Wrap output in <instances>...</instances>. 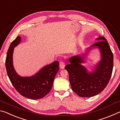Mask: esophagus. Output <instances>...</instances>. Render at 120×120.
Instances as JSON below:
<instances>
[{
    "label": "esophagus",
    "instance_id": "esophagus-1",
    "mask_svg": "<svg viewBox=\"0 0 120 120\" xmlns=\"http://www.w3.org/2000/svg\"><path fill=\"white\" fill-rule=\"evenodd\" d=\"M59 67L60 69H64L65 67V64L64 62L63 61H61L60 62V64H59Z\"/></svg>",
    "mask_w": 120,
    "mask_h": 120
}]
</instances>
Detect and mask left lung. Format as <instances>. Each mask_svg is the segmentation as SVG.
<instances>
[{
  "instance_id": "left-lung-1",
  "label": "left lung",
  "mask_w": 120,
  "mask_h": 120,
  "mask_svg": "<svg viewBox=\"0 0 120 120\" xmlns=\"http://www.w3.org/2000/svg\"><path fill=\"white\" fill-rule=\"evenodd\" d=\"M98 41L86 49V53L72 56L69 59L70 64L65 67L69 77L72 90L80 97H90L99 94L108 84L113 68V55L110 46L104 36H99ZM98 48L101 60L92 72H88L82 65L84 58L90 50Z\"/></svg>"
}]
</instances>
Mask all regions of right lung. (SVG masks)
I'll list each match as a JSON object with an SVG mask.
<instances>
[{
  "mask_svg": "<svg viewBox=\"0 0 120 120\" xmlns=\"http://www.w3.org/2000/svg\"><path fill=\"white\" fill-rule=\"evenodd\" d=\"M21 41V37L19 35L11 42L7 51L5 64L8 76L16 90L23 96L32 99L42 98L52 88L54 78L59 70V63L56 61L46 65L32 76H19L14 69L13 56L14 48Z\"/></svg>",
  "mask_w": 120,
  "mask_h": 120,
  "instance_id": "1",
  "label": "right lung"
}]
</instances>
